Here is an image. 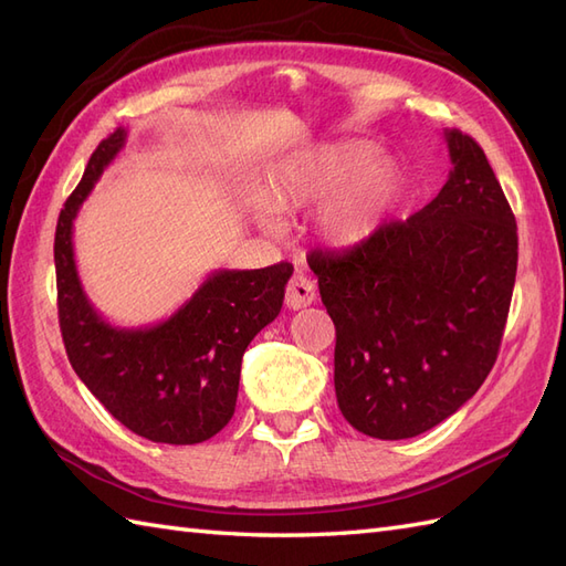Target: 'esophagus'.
Segmentation results:
<instances>
[{
	"label": "esophagus",
	"mask_w": 566,
	"mask_h": 566,
	"mask_svg": "<svg viewBox=\"0 0 566 566\" xmlns=\"http://www.w3.org/2000/svg\"><path fill=\"white\" fill-rule=\"evenodd\" d=\"M286 306L292 311H298V308H306L311 306V303L315 301V284L311 277H306L303 272H296L292 282L286 284Z\"/></svg>",
	"instance_id": "esophagus-1"
}]
</instances>
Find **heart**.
<instances>
[{
  "label": "heart",
  "mask_w": 566,
  "mask_h": 566,
  "mask_svg": "<svg viewBox=\"0 0 566 566\" xmlns=\"http://www.w3.org/2000/svg\"><path fill=\"white\" fill-rule=\"evenodd\" d=\"M403 177L392 157H375L364 140L315 145L289 157L265 186V208L258 222L280 231L277 214L321 206L317 231L327 243L344 245L366 239L397 206Z\"/></svg>",
  "instance_id": "heart-1"
}]
</instances>
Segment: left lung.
Wrapping results in <instances>:
<instances>
[{
	"label": "left lung",
	"mask_w": 566,
	"mask_h": 566,
	"mask_svg": "<svg viewBox=\"0 0 566 566\" xmlns=\"http://www.w3.org/2000/svg\"><path fill=\"white\" fill-rule=\"evenodd\" d=\"M444 140L452 171L438 198L308 258L337 329L339 411L378 440L416 438L478 392L512 303L514 212L481 145L457 128Z\"/></svg>",
	"instance_id": "obj_1"
}]
</instances>
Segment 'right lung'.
<instances>
[{
	"label": "right lung",
	"mask_w": 566,
	"mask_h": 566,
	"mask_svg": "<svg viewBox=\"0 0 566 566\" xmlns=\"http://www.w3.org/2000/svg\"><path fill=\"white\" fill-rule=\"evenodd\" d=\"M124 145V128L97 145L56 222V306L66 356L122 426L153 442L198 444L234 416L245 346L280 315L294 268L214 270L167 321L150 327L109 325L83 292L74 220Z\"/></svg>",
	"instance_id": "obj_1"
}]
</instances>
